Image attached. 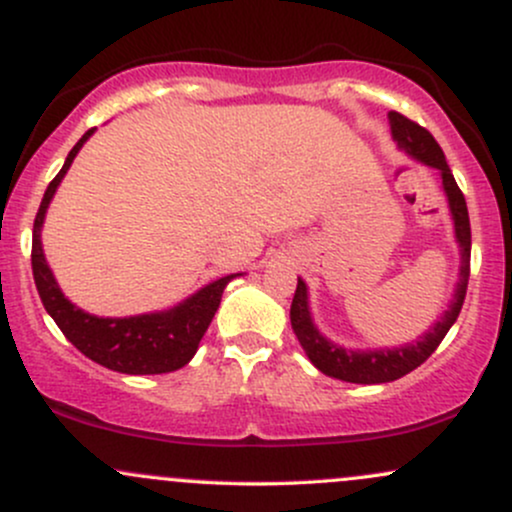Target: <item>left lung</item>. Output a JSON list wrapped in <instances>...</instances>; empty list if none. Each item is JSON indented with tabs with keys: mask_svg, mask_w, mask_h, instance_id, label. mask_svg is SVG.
<instances>
[{
	"mask_svg": "<svg viewBox=\"0 0 512 512\" xmlns=\"http://www.w3.org/2000/svg\"><path fill=\"white\" fill-rule=\"evenodd\" d=\"M390 127L392 137L399 149H404L411 158L421 161L424 166L436 168L443 178V190L448 197V207L452 214V223H455V238L460 243V281H457L455 296L445 310V315L440 317L436 325L428 330L424 337L416 344L397 346V349H375V351H351L342 349V346L332 344L330 339L322 337L320 330L315 327L313 317H310L308 308V289H305V281L298 279L296 293H293L291 303V327L296 332L298 342H301L303 351L308 354L310 363L317 370H322L330 378L344 380V383H358V385H378V383H392L399 380L402 375L411 373L414 368H419L433 351L438 349V344L443 342V337L448 330L455 325L457 315H460L464 296H467V281H469V255H472V228H469V214H467V202H464L462 190L457 187L455 178H452V170L445 161L443 149H440L433 134L416 125L409 117L399 115L392 110L390 115Z\"/></svg>",
	"mask_w": 512,
	"mask_h": 512,
	"instance_id": "left-lung-1",
	"label": "left lung"
}]
</instances>
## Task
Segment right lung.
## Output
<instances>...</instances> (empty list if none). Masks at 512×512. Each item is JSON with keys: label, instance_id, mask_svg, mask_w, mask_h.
I'll list each match as a JSON object with an SVG mask.
<instances>
[{"label": "right lung", "instance_id": "right-lung-1", "mask_svg": "<svg viewBox=\"0 0 512 512\" xmlns=\"http://www.w3.org/2000/svg\"><path fill=\"white\" fill-rule=\"evenodd\" d=\"M91 134L93 129H88L84 137L74 144V149L69 151L67 161H64L60 173L55 175V180L48 185L38 214H35L31 250L35 289H38L40 301H43L45 310L57 322L64 337L91 361L127 375L170 373V370H178L185 363H190V358L197 354V346L202 342L204 332L211 325V317H214L221 303V293L228 281L236 279V274L211 281L209 286L199 289L195 296H190L175 308L149 315L98 317L84 313L72 301H67L50 272L48 262H45L40 228H43L45 211H48L57 185L67 175L76 154H79V149Z\"/></svg>", "mask_w": 512, "mask_h": 512}]
</instances>
